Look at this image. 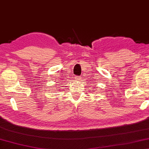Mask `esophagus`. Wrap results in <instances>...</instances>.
Listing matches in <instances>:
<instances>
[{
  "mask_svg": "<svg viewBox=\"0 0 149 149\" xmlns=\"http://www.w3.org/2000/svg\"><path fill=\"white\" fill-rule=\"evenodd\" d=\"M75 79H76V81H80V80H81V77H76V78H75Z\"/></svg>",
  "mask_w": 149,
  "mask_h": 149,
  "instance_id": "34e87169",
  "label": "esophagus"
}]
</instances>
